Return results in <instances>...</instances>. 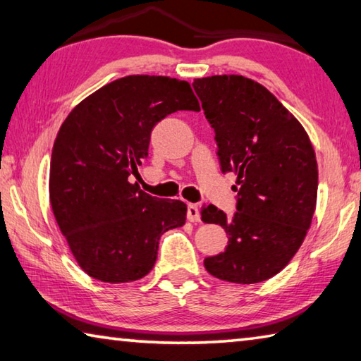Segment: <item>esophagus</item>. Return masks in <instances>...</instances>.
Here are the masks:
<instances>
[{
	"label": "esophagus",
	"instance_id": "esophagus-1",
	"mask_svg": "<svg viewBox=\"0 0 361 361\" xmlns=\"http://www.w3.org/2000/svg\"><path fill=\"white\" fill-rule=\"evenodd\" d=\"M188 219L191 223L200 221V213H199V209H197V205H195V204L188 205Z\"/></svg>",
	"mask_w": 361,
	"mask_h": 361
}]
</instances>
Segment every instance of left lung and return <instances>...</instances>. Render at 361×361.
<instances>
[{
    "label": "left lung",
    "mask_w": 361,
    "mask_h": 361,
    "mask_svg": "<svg viewBox=\"0 0 361 361\" xmlns=\"http://www.w3.org/2000/svg\"><path fill=\"white\" fill-rule=\"evenodd\" d=\"M215 129L221 172L237 176V212L200 210L229 235L204 266L231 283H259L279 274L302 245L317 205L319 169L307 132L259 82L240 75L194 79Z\"/></svg>",
    "instance_id": "1"
}]
</instances>
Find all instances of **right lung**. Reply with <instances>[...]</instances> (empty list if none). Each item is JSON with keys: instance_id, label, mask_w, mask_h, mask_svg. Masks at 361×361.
Here are the masks:
<instances>
[{"instance_id": "add662e5", "label": "right lung", "mask_w": 361, "mask_h": 361, "mask_svg": "<svg viewBox=\"0 0 361 361\" xmlns=\"http://www.w3.org/2000/svg\"><path fill=\"white\" fill-rule=\"evenodd\" d=\"M178 109H200L189 82L132 75L85 97L60 127L49 199L71 255L95 280L143 279L161 235L186 221L185 202L152 197L130 183L148 159L152 127Z\"/></svg>"}]
</instances>
